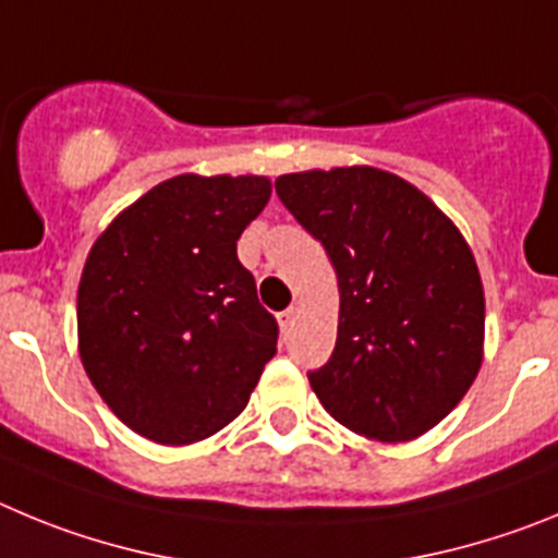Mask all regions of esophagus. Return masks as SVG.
I'll return each instance as SVG.
<instances>
[{
  "instance_id": "obj_1",
  "label": "esophagus",
  "mask_w": 558,
  "mask_h": 558,
  "mask_svg": "<svg viewBox=\"0 0 558 558\" xmlns=\"http://www.w3.org/2000/svg\"><path fill=\"white\" fill-rule=\"evenodd\" d=\"M294 319H298V308L291 305V308H286L283 314H278V323H280V333H289L291 325H294Z\"/></svg>"
}]
</instances>
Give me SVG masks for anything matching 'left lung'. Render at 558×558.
I'll list each match as a JSON object with an SVG mask.
<instances>
[{
  "instance_id": "1",
  "label": "left lung",
  "mask_w": 558,
  "mask_h": 558,
  "mask_svg": "<svg viewBox=\"0 0 558 558\" xmlns=\"http://www.w3.org/2000/svg\"><path fill=\"white\" fill-rule=\"evenodd\" d=\"M275 192L339 283L336 348L311 389L353 434L423 436L484 361V283L466 239L416 185L375 167L280 174Z\"/></svg>"
}]
</instances>
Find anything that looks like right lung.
Masks as SVG:
<instances>
[{
	"label": "right lung",
	"instance_id": "obj_1",
	"mask_svg": "<svg viewBox=\"0 0 558 558\" xmlns=\"http://www.w3.org/2000/svg\"><path fill=\"white\" fill-rule=\"evenodd\" d=\"M269 197L260 174H178L128 205L85 258L80 361L144 439L194 445L222 430L278 350V323L235 255Z\"/></svg>",
	"mask_w": 558,
	"mask_h": 558
}]
</instances>
